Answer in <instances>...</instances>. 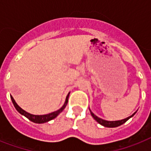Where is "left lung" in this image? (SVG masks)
Segmentation results:
<instances>
[{"instance_id": "8db88e82", "label": "left lung", "mask_w": 151, "mask_h": 151, "mask_svg": "<svg viewBox=\"0 0 151 151\" xmlns=\"http://www.w3.org/2000/svg\"><path fill=\"white\" fill-rule=\"evenodd\" d=\"M90 110V113H91V114H92V117H93V118H94V119L96 120L98 123H99V124H102L103 126L107 127V128H115V127L122 125V124H123L124 123H125V122L129 119V118H131L132 117H133L134 115H135V114L136 113L135 112L133 114L131 115V116H129V117H128L127 118H124V119L120 120V121H113V122H110V121H106V120H103L102 119V118H99V117H97L96 115H95L91 111V110Z\"/></svg>"}]
</instances>
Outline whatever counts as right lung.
Returning <instances> with one entry per match:
<instances>
[{"label": "right lung", "instance_id": "obj_1", "mask_svg": "<svg viewBox=\"0 0 151 151\" xmlns=\"http://www.w3.org/2000/svg\"><path fill=\"white\" fill-rule=\"evenodd\" d=\"M69 95H70V92L67 95V96L66 98V101H65V103H64L63 106H62L59 110H56V111H55V112L50 113V114H45V115H34L31 114H29V113L27 112V111H25L24 110H22V108L20 107L18 105L17 103H15V99H13L12 96H11V99H12V103L15 106V109L17 110V111L19 113H20L22 115H24L25 117H27L29 121H31V122H34V123H38V124H42V123H45V122H48L51 120L54 119L55 117L58 116V115L60 114V113L63 111V110L65 109V107L67 105V103H68V98H69Z\"/></svg>", "mask_w": 151, "mask_h": 151}]
</instances>
